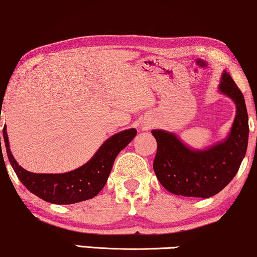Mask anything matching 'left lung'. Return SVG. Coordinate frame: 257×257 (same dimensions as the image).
<instances>
[{
	"label": "left lung",
	"mask_w": 257,
	"mask_h": 257,
	"mask_svg": "<svg viewBox=\"0 0 257 257\" xmlns=\"http://www.w3.org/2000/svg\"><path fill=\"white\" fill-rule=\"evenodd\" d=\"M218 92L230 98L236 115L228 136L217 144L196 150L177 135L152 130L157 141L153 170L161 184L177 196L209 198L225 188L237 173L248 146L249 125L244 96L226 71H223Z\"/></svg>",
	"instance_id": "obj_1"
}]
</instances>
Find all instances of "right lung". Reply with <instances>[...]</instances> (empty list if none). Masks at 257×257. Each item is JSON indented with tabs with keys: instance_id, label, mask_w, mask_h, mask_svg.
I'll list each match as a JSON object with an SVG mask.
<instances>
[{
	"instance_id": "right-lung-1",
	"label": "right lung",
	"mask_w": 257,
	"mask_h": 257,
	"mask_svg": "<svg viewBox=\"0 0 257 257\" xmlns=\"http://www.w3.org/2000/svg\"><path fill=\"white\" fill-rule=\"evenodd\" d=\"M136 135V128L115 133L106 139L86 164L69 172L33 173L27 171L15 161L9 148L7 126L3 127L7 155L16 176L32 194L54 204H74L95 197L107 182L118 153L132 142Z\"/></svg>"
}]
</instances>
